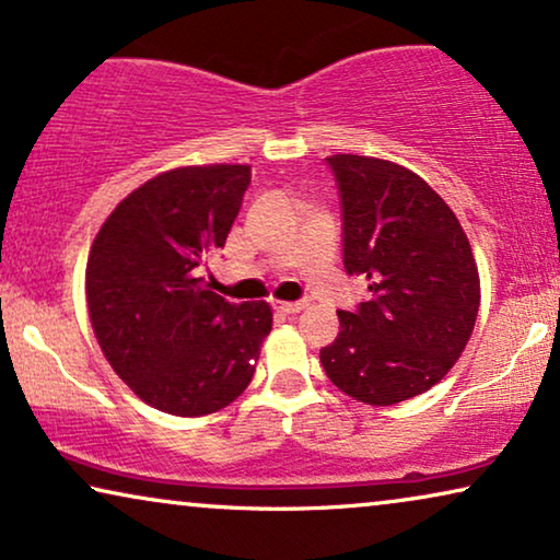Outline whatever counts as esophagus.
Masks as SVG:
<instances>
[{"label":"esophagus","mask_w":560,"mask_h":560,"mask_svg":"<svg viewBox=\"0 0 560 560\" xmlns=\"http://www.w3.org/2000/svg\"><path fill=\"white\" fill-rule=\"evenodd\" d=\"M275 305V311H280V313H285V316H293V313H301V311H305V301H298V303H288V301H275L272 303Z\"/></svg>","instance_id":"1"}]
</instances>
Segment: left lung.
<instances>
[{
  "label": "left lung",
  "instance_id": "obj_1",
  "mask_svg": "<svg viewBox=\"0 0 560 560\" xmlns=\"http://www.w3.org/2000/svg\"><path fill=\"white\" fill-rule=\"evenodd\" d=\"M326 160L341 190L343 267L364 275L372 295L339 311L320 364L341 393L385 408L423 395L462 357L479 270L456 213L418 173L349 152Z\"/></svg>",
  "mask_w": 560,
  "mask_h": 560
}]
</instances>
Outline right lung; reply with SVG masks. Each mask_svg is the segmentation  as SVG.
<instances>
[{"label": "right lung", "instance_id": "1", "mask_svg": "<svg viewBox=\"0 0 560 560\" xmlns=\"http://www.w3.org/2000/svg\"><path fill=\"white\" fill-rule=\"evenodd\" d=\"M249 178V165L173 167L121 198L94 236L91 328L112 370L150 408L209 416L252 382L272 308L229 303L198 278L226 244Z\"/></svg>", "mask_w": 560, "mask_h": 560}]
</instances>
